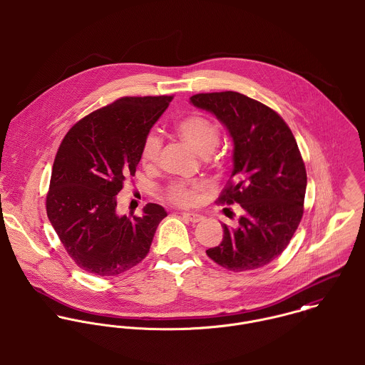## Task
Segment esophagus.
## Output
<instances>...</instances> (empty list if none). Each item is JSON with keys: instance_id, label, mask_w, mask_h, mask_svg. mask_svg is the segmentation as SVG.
<instances>
[{"instance_id": "esophagus-1", "label": "esophagus", "mask_w": 365, "mask_h": 365, "mask_svg": "<svg viewBox=\"0 0 365 365\" xmlns=\"http://www.w3.org/2000/svg\"><path fill=\"white\" fill-rule=\"evenodd\" d=\"M181 215H182V217L188 219V220L192 222V223H198V222L204 220V216L200 215V213H195V212H182Z\"/></svg>"}]
</instances>
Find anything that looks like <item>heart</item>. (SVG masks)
<instances>
[{
  "mask_svg": "<svg viewBox=\"0 0 365 365\" xmlns=\"http://www.w3.org/2000/svg\"><path fill=\"white\" fill-rule=\"evenodd\" d=\"M175 128L178 135L185 142H188L192 146V149L202 157L209 156L219 145V140H220L219 129L205 116H201V115L187 116L181 119ZM160 152H161V139L156 132H150L143 142V148L140 153L142 163L148 167L155 165L158 161ZM202 188L204 187L200 182L178 181V182H173L167 188L165 194L171 202L187 207V205H192L197 201L198 194L202 191Z\"/></svg>",
  "mask_w": 365,
  "mask_h": 365,
  "instance_id": "1",
  "label": "heart"
}]
</instances>
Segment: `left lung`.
I'll list each match as a JSON object with an SVG mask.
<instances>
[{
    "label": "left lung",
    "mask_w": 365,
    "mask_h": 365,
    "mask_svg": "<svg viewBox=\"0 0 365 365\" xmlns=\"http://www.w3.org/2000/svg\"><path fill=\"white\" fill-rule=\"evenodd\" d=\"M190 103L227 129L235 180L219 202L243 208L237 227L223 223L222 243L207 255L236 272L264 267L287 249L304 215L307 170L297 140L275 110L240 93L197 94Z\"/></svg>",
    "instance_id": "8db88e82"
}]
</instances>
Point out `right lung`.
<instances>
[{
  "mask_svg": "<svg viewBox=\"0 0 365 365\" xmlns=\"http://www.w3.org/2000/svg\"><path fill=\"white\" fill-rule=\"evenodd\" d=\"M173 97H123L78 120L53 163L48 217L68 256L84 271L115 277L143 260L167 212L119 216L116 195L133 177L143 142Z\"/></svg>",
  "mask_w": 365,
  "mask_h": 365,
  "instance_id": "1",
  "label": "right lung"
}]
</instances>
